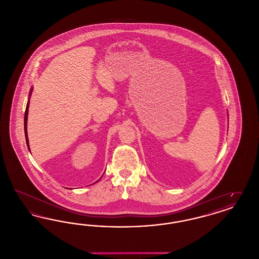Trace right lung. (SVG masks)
Wrapping results in <instances>:
<instances>
[{
  "instance_id": "1",
  "label": "right lung",
  "mask_w": 259,
  "mask_h": 259,
  "mask_svg": "<svg viewBox=\"0 0 259 259\" xmlns=\"http://www.w3.org/2000/svg\"><path fill=\"white\" fill-rule=\"evenodd\" d=\"M32 91H33V88H31L30 90V94H29V100L27 102V106H26V111H25L24 115V131H25V137H26V144H27V147L30 150V147H29V140H28V133H27V119H28V112H29V104H30V98H31V95H32ZM101 180V179H100ZM99 180V181H100ZM98 182V181H97ZM96 182V183H97Z\"/></svg>"
}]
</instances>
